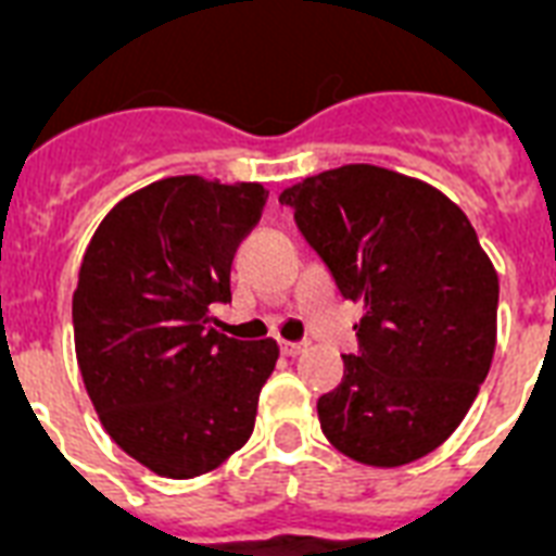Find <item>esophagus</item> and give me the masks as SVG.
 Here are the masks:
<instances>
[{"label": "esophagus", "instance_id": "1", "mask_svg": "<svg viewBox=\"0 0 556 556\" xmlns=\"http://www.w3.org/2000/svg\"><path fill=\"white\" fill-rule=\"evenodd\" d=\"M303 349H305V343H288V340H282V343H279V352H282L286 357H296L300 352H303Z\"/></svg>", "mask_w": 556, "mask_h": 556}]
</instances>
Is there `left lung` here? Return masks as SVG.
I'll list each match as a JSON object with an SVG mask.
<instances>
[{
  "label": "left lung",
  "mask_w": 556,
  "mask_h": 556,
  "mask_svg": "<svg viewBox=\"0 0 556 556\" xmlns=\"http://www.w3.org/2000/svg\"><path fill=\"white\" fill-rule=\"evenodd\" d=\"M279 201L343 300L364 305L357 355L317 401L326 439L371 467L427 456L462 424L496 349L500 277L473 225L435 187L371 164L303 178Z\"/></svg>",
  "instance_id": "obj_1"
}]
</instances>
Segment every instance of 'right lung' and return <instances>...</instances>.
<instances>
[{
  "label": "right lung",
  "instance_id": "add662e5",
  "mask_svg": "<svg viewBox=\"0 0 556 556\" xmlns=\"http://www.w3.org/2000/svg\"><path fill=\"white\" fill-rule=\"evenodd\" d=\"M268 190L161 178L109 210L74 288V349L103 430L152 473L192 479L251 439L274 340L213 329Z\"/></svg>",
  "mask_w": 556,
  "mask_h": 556
}]
</instances>
